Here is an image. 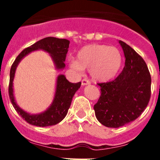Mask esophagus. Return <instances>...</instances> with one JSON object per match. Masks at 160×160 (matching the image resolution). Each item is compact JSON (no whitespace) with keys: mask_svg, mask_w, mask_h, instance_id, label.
I'll list each match as a JSON object with an SVG mask.
<instances>
[{"mask_svg":"<svg viewBox=\"0 0 160 160\" xmlns=\"http://www.w3.org/2000/svg\"><path fill=\"white\" fill-rule=\"evenodd\" d=\"M90 84V81L87 80V79L84 78L82 80V86H86V85H88Z\"/></svg>","mask_w":160,"mask_h":160,"instance_id":"obj_1","label":"esophagus"}]
</instances>
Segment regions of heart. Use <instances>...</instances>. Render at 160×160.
<instances>
[{
    "label": "heart",
    "instance_id": "heart-1",
    "mask_svg": "<svg viewBox=\"0 0 160 160\" xmlns=\"http://www.w3.org/2000/svg\"><path fill=\"white\" fill-rule=\"evenodd\" d=\"M122 56L118 49L98 44L88 45L79 50L76 61L70 60V66L75 70H89L93 79L107 82L119 70Z\"/></svg>",
    "mask_w": 160,
    "mask_h": 160
}]
</instances>
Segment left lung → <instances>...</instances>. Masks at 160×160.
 Here are the masks:
<instances>
[{
  "label": "left lung",
  "mask_w": 160,
  "mask_h": 160,
  "mask_svg": "<svg viewBox=\"0 0 160 160\" xmlns=\"http://www.w3.org/2000/svg\"><path fill=\"white\" fill-rule=\"evenodd\" d=\"M125 66L113 81L98 83L101 95L94 106L98 122L107 128H118L140 116L151 98L152 78L140 55L122 41Z\"/></svg>",
  "instance_id": "obj_1"
}]
</instances>
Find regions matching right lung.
<instances>
[{"label": "right lung", "mask_w": 160, "mask_h": 160, "mask_svg": "<svg viewBox=\"0 0 160 160\" xmlns=\"http://www.w3.org/2000/svg\"><path fill=\"white\" fill-rule=\"evenodd\" d=\"M69 45H70V41L66 39H60L53 37L45 38L37 42L32 46L23 49L17 57L11 66L9 85H8L9 98L18 114L31 125L38 126V127H49L60 122L66 117L71 104L73 95L81 87V82L78 83H71L68 81L64 75L62 74L59 75L57 78L56 92L52 105L42 114H30L20 108L14 100L12 81H13L17 66L25 55H27L33 50L43 49L51 55L57 69L58 70L63 69L66 66L64 62L66 61Z\"/></svg>", "instance_id": "1"}]
</instances>
